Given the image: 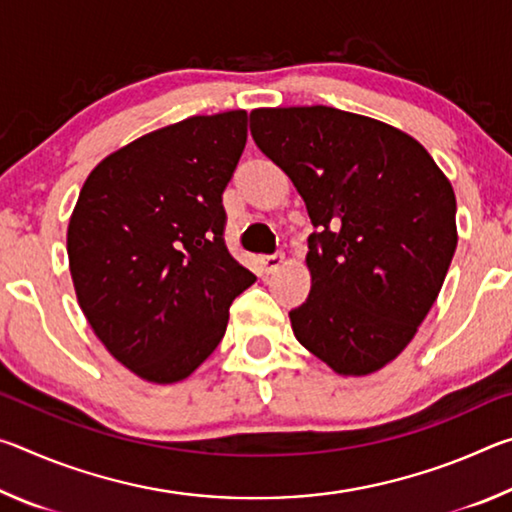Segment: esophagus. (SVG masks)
Instances as JSON below:
<instances>
[{"instance_id":"1","label":"esophagus","mask_w":512,"mask_h":512,"mask_svg":"<svg viewBox=\"0 0 512 512\" xmlns=\"http://www.w3.org/2000/svg\"><path fill=\"white\" fill-rule=\"evenodd\" d=\"M282 262H284V255H282V253L259 257V264H262V271H264V273H275L277 268L282 266Z\"/></svg>"}]
</instances>
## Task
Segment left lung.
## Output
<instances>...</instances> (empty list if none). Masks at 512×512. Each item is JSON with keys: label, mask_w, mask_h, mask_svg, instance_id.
Listing matches in <instances>:
<instances>
[{"label": "left lung", "mask_w": 512, "mask_h": 512, "mask_svg": "<svg viewBox=\"0 0 512 512\" xmlns=\"http://www.w3.org/2000/svg\"><path fill=\"white\" fill-rule=\"evenodd\" d=\"M250 135L316 228L293 334L339 375L384 368L411 343L452 264V183L411 135L339 108H257Z\"/></svg>", "instance_id": "1"}]
</instances>
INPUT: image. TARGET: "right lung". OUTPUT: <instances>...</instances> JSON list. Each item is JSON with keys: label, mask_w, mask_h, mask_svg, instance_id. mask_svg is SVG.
<instances>
[{"label": "right lung", "mask_w": 512, "mask_h": 512, "mask_svg": "<svg viewBox=\"0 0 512 512\" xmlns=\"http://www.w3.org/2000/svg\"><path fill=\"white\" fill-rule=\"evenodd\" d=\"M246 137V110L142 135L92 169L69 219L85 318L112 357L153 384L192 375L255 282L223 241L221 196Z\"/></svg>", "instance_id": "add662e5"}]
</instances>
